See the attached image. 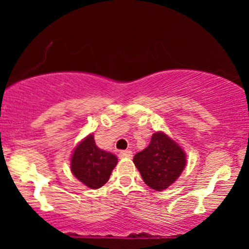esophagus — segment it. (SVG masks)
Returning <instances> with one entry per match:
<instances>
[{
	"label": "esophagus",
	"instance_id": "34e87169",
	"mask_svg": "<svg viewBox=\"0 0 249 249\" xmlns=\"http://www.w3.org/2000/svg\"><path fill=\"white\" fill-rule=\"evenodd\" d=\"M119 157H121V158H132V151H130V150L121 151Z\"/></svg>",
	"mask_w": 249,
	"mask_h": 249
}]
</instances>
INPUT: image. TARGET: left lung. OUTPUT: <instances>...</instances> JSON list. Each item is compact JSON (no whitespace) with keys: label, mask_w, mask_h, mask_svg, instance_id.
Segmentation results:
<instances>
[{"label":"left lung","mask_w":249,"mask_h":249,"mask_svg":"<svg viewBox=\"0 0 249 249\" xmlns=\"http://www.w3.org/2000/svg\"><path fill=\"white\" fill-rule=\"evenodd\" d=\"M133 162L148 187L162 191L179 178L186 165V154L167 134L156 132L150 145L134 156Z\"/></svg>","instance_id":"8db88e82"}]
</instances>
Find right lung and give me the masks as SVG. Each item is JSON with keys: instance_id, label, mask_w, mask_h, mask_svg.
Here are the masks:
<instances>
[{"instance_id": "right-lung-1", "label": "right lung", "mask_w": 249, "mask_h": 249, "mask_svg": "<svg viewBox=\"0 0 249 249\" xmlns=\"http://www.w3.org/2000/svg\"><path fill=\"white\" fill-rule=\"evenodd\" d=\"M117 162L118 159L115 154L101 150L92 134H89L76 146L70 166L71 172L79 181L96 190L107 184Z\"/></svg>"}]
</instances>
